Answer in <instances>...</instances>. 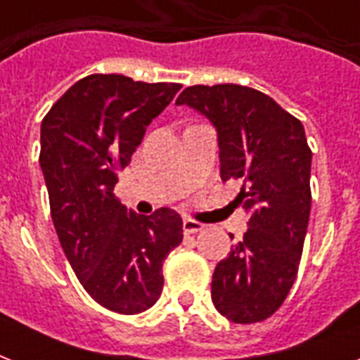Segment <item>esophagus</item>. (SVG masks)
I'll list each match as a JSON object with an SVG mask.
<instances>
[{"label":"esophagus","mask_w":360,"mask_h":360,"mask_svg":"<svg viewBox=\"0 0 360 360\" xmlns=\"http://www.w3.org/2000/svg\"><path fill=\"white\" fill-rule=\"evenodd\" d=\"M203 230L202 222H196V220L192 219H185L183 220V231H185L186 236H191V233H198V231Z\"/></svg>","instance_id":"esophagus-1"}]
</instances>
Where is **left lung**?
I'll use <instances>...</instances> for the list:
<instances>
[{"mask_svg": "<svg viewBox=\"0 0 360 360\" xmlns=\"http://www.w3.org/2000/svg\"><path fill=\"white\" fill-rule=\"evenodd\" d=\"M175 104L214 127L222 181L245 183L233 203L248 213V230L214 267V308L233 323L263 321L290 293L307 236L312 151L304 127L265 93L237 84L186 87Z\"/></svg>", "mask_w": 360, "mask_h": 360, "instance_id": "8db88e82", "label": "left lung"}]
</instances>
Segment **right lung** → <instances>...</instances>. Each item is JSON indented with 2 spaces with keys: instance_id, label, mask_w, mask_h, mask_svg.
I'll return each mask as SVG.
<instances>
[{
  "instance_id": "obj_1",
  "label": "right lung",
  "mask_w": 360,
  "mask_h": 360,
  "mask_svg": "<svg viewBox=\"0 0 360 360\" xmlns=\"http://www.w3.org/2000/svg\"><path fill=\"white\" fill-rule=\"evenodd\" d=\"M179 84H146L123 75L76 82L41 124V162L56 233L89 295L117 314H140L162 293V263L183 240L174 209H127L114 194L151 121Z\"/></svg>"
}]
</instances>
